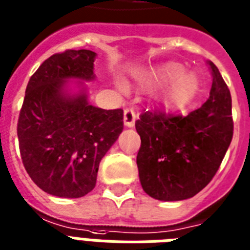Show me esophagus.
<instances>
[{
	"label": "esophagus",
	"mask_w": 250,
	"mask_h": 250,
	"mask_svg": "<svg viewBox=\"0 0 250 250\" xmlns=\"http://www.w3.org/2000/svg\"><path fill=\"white\" fill-rule=\"evenodd\" d=\"M123 121H125V127H128V128L135 127V122H136L135 111L132 110V109H125V115H123Z\"/></svg>",
	"instance_id": "obj_1"
}]
</instances>
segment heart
Returning a JSON list of instances; mask_svg holds the SVG:
<instances>
[{"label": "heart", "instance_id": "obj_1", "mask_svg": "<svg viewBox=\"0 0 250 250\" xmlns=\"http://www.w3.org/2000/svg\"><path fill=\"white\" fill-rule=\"evenodd\" d=\"M184 66L178 62H164L162 65L143 69L136 72V78L147 88H159L170 83L162 96V104L169 110L186 106L194 99L198 91V78L195 74L184 72ZM118 88L127 92L128 86L125 81H118Z\"/></svg>", "mask_w": 250, "mask_h": 250}]
</instances>
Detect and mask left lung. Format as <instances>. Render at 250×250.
Listing matches in <instances>:
<instances>
[{
  "mask_svg": "<svg viewBox=\"0 0 250 250\" xmlns=\"http://www.w3.org/2000/svg\"><path fill=\"white\" fill-rule=\"evenodd\" d=\"M212 74L209 99L186 117L145 113L136 122L141 139L137 154L144 191L162 202L192 198L218 171L234 131L231 95L220 70Z\"/></svg>",
  "mask_w": 250,
  "mask_h": 250,
  "instance_id": "1",
  "label": "left lung"
}]
</instances>
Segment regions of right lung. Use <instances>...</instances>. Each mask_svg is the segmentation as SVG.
Returning a JSON list of instances; mask_svg holds the SVG:
<instances>
[{
  "instance_id": "obj_1",
  "label": "right lung",
  "mask_w": 250,
  "mask_h": 250,
  "mask_svg": "<svg viewBox=\"0 0 250 250\" xmlns=\"http://www.w3.org/2000/svg\"><path fill=\"white\" fill-rule=\"evenodd\" d=\"M96 52L68 50L30 77L18 122L20 154L38 188L60 198H82L96 185L101 159L123 131V110L88 101Z\"/></svg>"
}]
</instances>
